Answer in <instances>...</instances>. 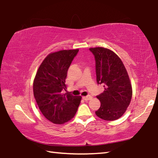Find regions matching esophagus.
<instances>
[{
  "label": "esophagus",
  "instance_id": "esophagus-1",
  "mask_svg": "<svg viewBox=\"0 0 158 158\" xmlns=\"http://www.w3.org/2000/svg\"><path fill=\"white\" fill-rule=\"evenodd\" d=\"M83 99H84V100H85V101L90 100V99H92V96H90V95L85 96V97H83Z\"/></svg>",
  "mask_w": 158,
  "mask_h": 158
}]
</instances>
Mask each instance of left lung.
<instances>
[{
  "instance_id": "1",
  "label": "left lung",
  "mask_w": 158,
  "mask_h": 158,
  "mask_svg": "<svg viewBox=\"0 0 158 158\" xmlns=\"http://www.w3.org/2000/svg\"><path fill=\"white\" fill-rule=\"evenodd\" d=\"M95 60L96 80L105 90L97 95L101 105L95 114L105 121L121 117L129 106L132 90L126 69L114 52L103 47L90 48Z\"/></svg>"
}]
</instances>
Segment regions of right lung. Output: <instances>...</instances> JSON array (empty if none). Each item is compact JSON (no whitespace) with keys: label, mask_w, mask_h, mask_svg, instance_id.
Segmentation results:
<instances>
[{"label":"right lung","mask_w":158,"mask_h":158,"mask_svg":"<svg viewBox=\"0 0 158 158\" xmlns=\"http://www.w3.org/2000/svg\"><path fill=\"white\" fill-rule=\"evenodd\" d=\"M79 49L62 50L47 56L39 67L33 82V94L42 114L55 124L74 116L81 96L61 94L65 88L68 68Z\"/></svg>","instance_id":"obj_1"}]
</instances>
